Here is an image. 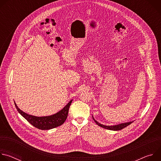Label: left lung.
<instances>
[{"label":"left lung","mask_w":161,"mask_h":161,"mask_svg":"<svg viewBox=\"0 0 161 161\" xmlns=\"http://www.w3.org/2000/svg\"><path fill=\"white\" fill-rule=\"evenodd\" d=\"M92 118L94 120V122L100 127L104 128V129H108V130H120L125 127H126L127 126H128L129 125H130V124H132L133 122H125V123H122V124H118V125H104L103 124H101L100 123H99L97 121H96L94 117L92 116Z\"/></svg>","instance_id":"1"}]
</instances>
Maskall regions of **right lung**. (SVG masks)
<instances>
[{"instance_id":"right-lung-1","label":"right lung","mask_w":161,"mask_h":161,"mask_svg":"<svg viewBox=\"0 0 161 161\" xmlns=\"http://www.w3.org/2000/svg\"><path fill=\"white\" fill-rule=\"evenodd\" d=\"M72 101L73 99L69 102L64 108L55 114L45 117H36L29 114L21 111L15 103L14 104L19 113L33 126L41 130H49L58 127L64 123L67 117L69 109Z\"/></svg>"}]
</instances>
